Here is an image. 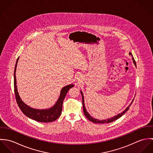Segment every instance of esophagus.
Returning a JSON list of instances; mask_svg holds the SVG:
<instances>
[{
	"label": "esophagus",
	"instance_id": "34e87169",
	"mask_svg": "<svg viewBox=\"0 0 153 153\" xmlns=\"http://www.w3.org/2000/svg\"><path fill=\"white\" fill-rule=\"evenodd\" d=\"M80 80V78H78V81H79Z\"/></svg>",
	"mask_w": 153,
	"mask_h": 153
}]
</instances>
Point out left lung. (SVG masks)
<instances>
[{
  "mask_svg": "<svg viewBox=\"0 0 153 153\" xmlns=\"http://www.w3.org/2000/svg\"><path fill=\"white\" fill-rule=\"evenodd\" d=\"M129 55L132 56V61H133V63H134V65L136 66V62H135V60H134V57L132 56V53H131V52H130L129 53ZM81 95H82V104H83V111H84V115H85V117L87 118L89 120V121H91V122H92V123H98V124H104V123H111V122H112V121H115V120H117V119H118L119 118H120L123 114H124L128 109H129V108H130V107L131 106V104L132 103V102H133V101H134V99L132 100V101L131 102V103H130V104L125 109V110H124L123 112H121V113H120V114H117V115H115V116H114V117H111V118H108L107 120H98V119H95V118H94L93 117H92L91 115H90V114L88 113L87 112V109L85 108V105H84V95H83V93H82V92L81 91Z\"/></svg>",
  "mask_w": 153,
  "mask_h": 153,
  "instance_id": "obj_1",
  "label": "left lung"
}]
</instances>
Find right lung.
Returning <instances> with one entry per match:
<instances>
[{"label":"right lung","instance_id":"obj_1","mask_svg":"<svg viewBox=\"0 0 153 153\" xmlns=\"http://www.w3.org/2000/svg\"><path fill=\"white\" fill-rule=\"evenodd\" d=\"M19 57L17 59L15 67V71H14V91H15V97L16 100L17 104H18V106L19 108L21 109L22 112L27 117L35 120L38 122L41 123H50L55 121L56 119H58L62 112V104L63 101L64 100V98L65 97L66 95L69 91V89L74 86V84H69L68 85H66L65 87L62 88L60 95L56 101L55 105L51 107L50 108L48 109H39L33 108L27 104H26L21 98L16 85V67L17 64L18 62Z\"/></svg>","mask_w":153,"mask_h":153}]
</instances>
